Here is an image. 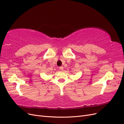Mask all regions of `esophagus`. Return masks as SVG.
Segmentation results:
<instances>
[{
	"label": "esophagus",
	"mask_w": 124,
	"mask_h": 124,
	"mask_svg": "<svg viewBox=\"0 0 124 124\" xmlns=\"http://www.w3.org/2000/svg\"><path fill=\"white\" fill-rule=\"evenodd\" d=\"M59 69H60V70H62V71L63 70V67L62 66L59 67Z\"/></svg>",
	"instance_id": "obj_1"
}]
</instances>
